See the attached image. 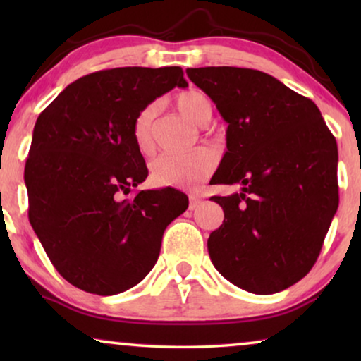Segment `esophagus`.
Returning a JSON list of instances; mask_svg holds the SVG:
<instances>
[{"label": "esophagus", "instance_id": "34e87169", "mask_svg": "<svg viewBox=\"0 0 361 361\" xmlns=\"http://www.w3.org/2000/svg\"><path fill=\"white\" fill-rule=\"evenodd\" d=\"M202 202H204V200H202L200 197H197V195H190V205H189V209H190V210L199 209Z\"/></svg>", "mask_w": 361, "mask_h": 361}]
</instances>
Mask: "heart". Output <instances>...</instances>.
Masks as SVG:
<instances>
[{
	"label": "heart",
	"mask_w": 361,
	"mask_h": 361,
	"mask_svg": "<svg viewBox=\"0 0 361 361\" xmlns=\"http://www.w3.org/2000/svg\"><path fill=\"white\" fill-rule=\"evenodd\" d=\"M176 106L195 125L204 126L212 118V103L200 90H187L176 97ZM154 110L151 106L137 113L133 123V140L140 152L147 154L152 147L151 125ZM216 166V154L209 147H197L184 154H161L151 162V180L161 187L199 185Z\"/></svg>",
	"instance_id": "obj_1"
}]
</instances>
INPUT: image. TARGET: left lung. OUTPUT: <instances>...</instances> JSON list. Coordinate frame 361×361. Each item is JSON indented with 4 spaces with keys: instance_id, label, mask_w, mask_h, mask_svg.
Segmentation results:
<instances>
[{
    "instance_id": "8db88e82",
    "label": "left lung",
    "mask_w": 361,
    "mask_h": 361,
    "mask_svg": "<svg viewBox=\"0 0 361 361\" xmlns=\"http://www.w3.org/2000/svg\"><path fill=\"white\" fill-rule=\"evenodd\" d=\"M228 123L214 184H240L207 241L216 271L253 294L304 278L338 207L337 141L317 105L268 73L240 67L187 68Z\"/></svg>"
}]
</instances>
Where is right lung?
Returning <instances> with one entry per match:
<instances>
[{"label": "right lung", "instance_id": "1", "mask_svg": "<svg viewBox=\"0 0 361 361\" xmlns=\"http://www.w3.org/2000/svg\"><path fill=\"white\" fill-rule=\"evenodd\" d=\"M174 87H187L180 67L108 68L67 85L37 118L24 169L29 221L78 289L113 295L141 283L166 226L189 207L171 187L123 199L147 177L133 123Z\"/></svg>", "mask_w": 361, "mask_h": 361}]
</instances>
